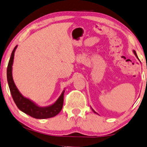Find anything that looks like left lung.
Returning a JSON list of instances; mask_svg holds the SVG:
<instances>
[{
  "label": "left lung",
  "mask_w": 147,
  "mask_h": 147,
  "mask_svg": "<svg viewBox=\"0 0 147 147\" xmlns=\"http://www.w3.org/2000/svg\"><path fill=\"white\" fill-rule=\"evenodd\" d=\"M133 53H134V54H135V55L136 56V58H137V59H138V57H137V55H136V51H135V50H133ZM138 60H139V59H138ZM91 109H92V108H91ZM92 111H93V112H94V113H96V114H97V115H98V113H96V112H95V111H94L93 110V109H92Z\"/></svg>",
  "instance_id": "left-lung-1"
}]
</instances>
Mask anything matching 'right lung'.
Segmentation results:
<instances>
[{
    "label": "right lung",
    "instance_id": "right-lung-1",
    "mask_svg": "<svg viewBox=\"0 0 147 147\" xmlns=\"http://www.w3.org/2000/svg\"><path fill=\"white\" fill-rule=\"evenodd\" d=\"M16 48H17V45L14 47L12 51L7 71L8 84H9L10 90H11L12 97L16 105L22 112L35 119H45L55 117L61 112L63 109L64 93H65V90H63L61 94L53 104L47 107H39L32 100L26 97H24L16 86L13 78H12V65H13L14 61V52Z\"/></svg>",
    "mask_w": 147,
    "mask_h": 147
}]
</instances>
